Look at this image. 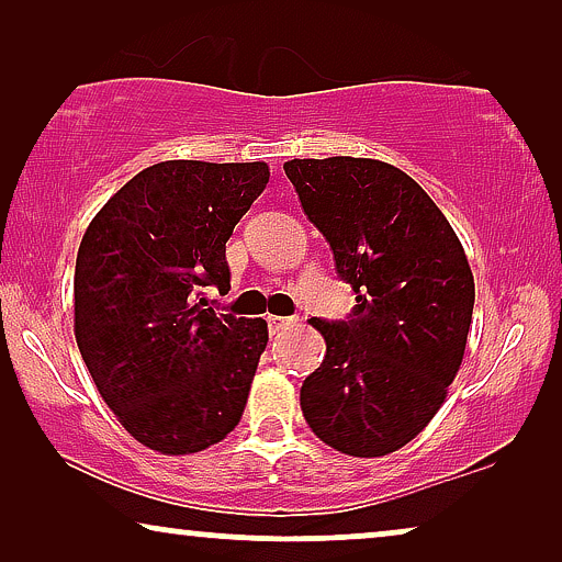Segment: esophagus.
<instances>
[{
  "label": "esophagus",
  "instance_id": "obj_1",
  "mask_svg": "<svg viewBox=\"0 0 562 562\" xmlns=\"http://www.w3.org/2000/svg\"><path fill=\"white\" fill-rule=\"evenodd\" d=\"M296 325V317H268V327H271V333H283V329L294 327Z\"/></svg>",
  "mask_w": 562,
  "mask_h": 562
}]
</instances>
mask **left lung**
<instances>
[{"label": "left lung", "instance_id": "left-lung-1", "mask_svg": "<svg viewBox=\"0 0 562 562\" xmlns=\"http://www.w3.org/2000/svg\"><path fill=\"white\" fill-rule=\"evenodd\" d=\"M283 171L356 294L348 319H312L327 352L302 386L304 419L345 456H389L429 425L463 363L465 250L427 191L383 160L294 158Z\"/></svg>", "mask_w": 562, "mask_h": 562}]
</instances>
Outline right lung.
Instances as JSON below:
<instances>
[{"label": "right lung", "instance_id": "right-lung-1", "mask_svg": "<svg viewBox=\"0 0 562 562\" xmlns=\"http://www.w3.org/2000/svg\"><path fill=\"white\" fill-rule=\"evenodd\" d=\"M266 164L164 160L130 179L83 233L74 333L106 406L145 448L189 456L243 417L266 319L220 314L225 243L268 183Z\"/></svg>", "mask_w": 562, "mask_h": 562}]
</instances>
